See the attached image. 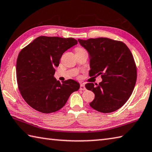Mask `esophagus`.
Instances as JSON below:
<instances>
[{"mask_svg":"<svg viewBox=\"0 0 152 152\" xmlns=\"http://www.w3.org/2000/svg\"><path fill=\"white\" fill-rule=\"evenodd\" d=\"M80 90H86V87L84 84H80Z\"/></svg>","mask_w":152,"mask_h":152,"instance_id":"1","label":"esophagus"}]
</instances>
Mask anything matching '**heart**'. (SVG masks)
Here are the masks:
<instances>
[{"label": "heart", "instance_id": "obj_1", "mask_svg": "<svg viewBox=\"0 0 152 152\" xmlns=\"http://www.w3.org/2000/svg\"><path fill=\"white\" fill-rule=\"evenodd\" d=\"M83 48H76V52H77V51H80V50H83Z\"/></svg>", "mask_w": 152, "mask_h": 152}]
</instances>
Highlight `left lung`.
Returning <instances> with one entry per match:
<instances>
[{
	"mask_svg": "<svg viewBox=\"0 0 152 152\" xmlns=\"http://www.w3.org/2000/svg\"><path fill=\"white\" fill-rule=\"evenodd\" d=\"M78 42L90 55V76L102 78L98 85H85L95 94L90 106L102 113L116 111L128 101L136 85L137 68L131 51L124 42L107 38Z\"/></svg>",
	"mask_w": 152,
	"mask_h": 152,
	"instance_id": "obj_1",
	"label": "left lung"
}]
</instances>
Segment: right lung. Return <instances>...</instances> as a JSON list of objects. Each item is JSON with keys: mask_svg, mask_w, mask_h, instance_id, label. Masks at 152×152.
Segmentation results:
<instances>
[{"mask_svg": "<svg viewBox=\"0 0 152 152\" xmlns=\"http://www.w3.org/2000/svg\"><path fill=\"white\" fill-rule=\"evenodd\" d=\"M78 41L72 38L41 36L24 47L16 61V80L24 100L37 111L49 114L61 109L80 84L69 79L61 84L54 78L64 52Z\"/></svg>", "mask_w": 152, "mask_h": 152, "instance_id": "add662e5", "label": "right lung"}]
</instances>
